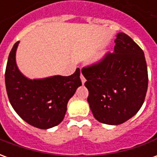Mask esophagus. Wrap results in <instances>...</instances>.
<instances>
[{
    "mask_svg": "<svg viewBox=\"0 0 157 157\" xmlns=\"http://www.w3.org/2000/svg\"><path fill=\"white\" fill-rule=\"evenodd\" d=\"M81 80H82V84H84V83H85V82H86L85 77H84V75H82V74H81Z\"/></svg>",
    "mask_w": 157,
    "mask_h": 157,
    "instance_id": "obj_1",
    "label": "esophagus"
}]
</instances>
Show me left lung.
<instances>
[{"mask_svg": "<svg viewBox=\"0 0 157 157\" xmlns=\"http://www.w3.org/2000/svg\"><path fill=\"white\" fill-rule=\"evenodd\" d=\"M116 37L113 53L82 69L92 114L98 121L110 125L121 124L135 115L148 87L143 50L124 33Z\"/></svg>", "mask_w": 157, "mask_h": 157, "instance_id": "8db88e82", "label": "left lung"}]
</instances>
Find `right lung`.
<instances>
[{"label": "right lung", "instance_id": "1", "mask_svg": "<svg viewBox=\"0 0 157 157\" xmlns=\"http://www.w3.org/2000/svg\"><path fill=\"white\" fill-rule=\"evenodd\" d=\"M18 44L17 42L13 45L6 68V88L9 101L16 113L30 125L42 129L55 127L64 119L68 101L82 86L80 69L69 76L27 78L16 63Z\"/></svg>", "mask_w": 157, "mask_h": 157}]
</instances>
